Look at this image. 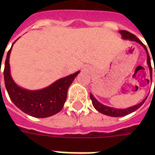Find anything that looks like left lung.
I'll return each mask as SVG.
<instances>
[{"instance_id": "left-lung-1", "label": "left lung", "mask_w": 155, "mask_h": 155, "mask_svg": "<svg viewBox=\"0 0 155 155\" xmlns=\"http://www.w3.org/2000/svg\"><path fill=\"white\" fill-rule=\"evenodd\" d=\"M121 36H122V38L124 39H129L130 41H134L136 42H138L139 44H141L142 47H144V49L146 50V51H147V64L149 66L150 68V79L152 80V68H151V63H150V58L149 54H148V51H147V47L145 46L142 42H141V40L138 39L134 35H133L131 33H130L129 31H126V30H120L119 31ZM155 72V71H154ZM90 98L92 100V104L94 106V108L97 109L98 112L100 113H103L104 115L107 116H110V117H123V116L128 115V114H130V113H133V112H134L135 110H137V108H139L141 106L144 104V102L146 101V100H147V97H146L143 101H142L141 103L137 104L136 105L132 106V107H130V108H124V109H121V108H112V107H108V106L104 105L100 103L99 101H97V100L95 98L92 94L90 93Z\"/></svg>"}]
</instances>
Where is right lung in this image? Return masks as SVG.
Here are the masks:
<instances>
[{
    "instance_id": "add662e5",
    "label": "right lung",
    "mask_w": 155,
    "mask_h": 155,
    "mask_svg": "<svg viewBox=\"0 0 155 155\" xmlns=\"http://www.w3.org/2000/svg\"><path fill=\"white\" fill-rule=\"evenodd\" d=\"M12 47L13 46L6 56L4 79L6 90L13 103L22 112L35 117H48L60 112L67 100L68 87L80 71L61 78L43 89H25L16 84L11 77L9 55Z\"/></svg>"
}]
</instances>
